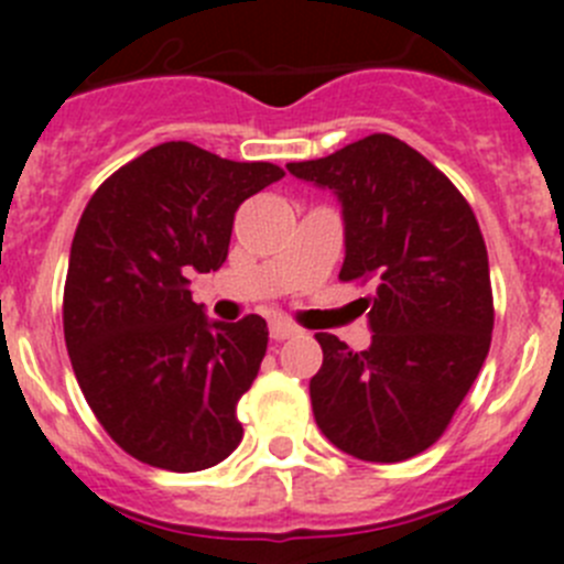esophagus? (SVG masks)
<instances>
[{"label":"esophagus","mask_w":564,"mask_h":564,"mask_svg":"<svg viewBox=\"0 0 564 564\" xmlns=\"http://www.w3.org/2000/svg\"><path fill=\"white\" fill-rule=\"evenodd\" d=\"M300 329L294 327L292 322H286V318H275V322H270V338L272 340H286V338H294Z\"/></svg>","instance_id":"obj_1"}]
</instances>
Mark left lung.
Returning <instances> with one entry per match:
<instances>
[{
  "instance_id": "left-lung-1",
  "label": "left lung",
  "mask_w": 564,
  "mask_h": 564,
  "mask_svg": "<svg viewBox=\"0 0 564 564\" xmlns=\"http://www.w3.org/2000/svg\"><path fill=\"white\" fill-rule=\"evenodd\" d=\"M286 169L338 193L340 281L377 283L366 351L316 335V425L360 460L417 456L445 434L491 346V275L475 213L434 163L388 133Z\"/></svg>"
}]
</instances>
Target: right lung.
<instances>
[{
  "instance_id": "obj_1",
  "label": "right lung",
  "mask_w": 564,
  "mask_h": 564,
  "mask_svg": "<svg viewBox=\"0 0 564 564\" xmlns=\"http://www.w3.org/2000/svg\"><path fill=\"white\" fill-rule=\"evenodd\" d=\"M281 176L166 141L108 176L78 220L67 355L98 423L141 464L198 471L240 445L237 401L264 360L267 322H209L187 275L224 264L237 207Z\"/></svg>"
}]
</instances>
